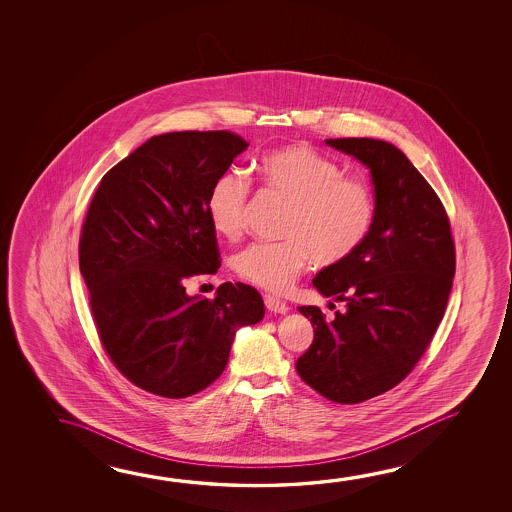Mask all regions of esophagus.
<instances>
[{
  "instance_id": "esophagus-1",
  "label": "esophagus",
  "mask_w": 512,
  "mask_h": 512,
  "mask_svg": "<svg viewBox=\"0 0 512 512\" xmlns=\"http://www.w3.org/2000/svg\"><path fill=\"white\" fill-rule=\"evenodd\" d=\"M264 303H266V309L275 312V314H285V312L289 310V305H287L284 300L275 298V296H271V294H264Z\"/></svg>"
}]
</instances>
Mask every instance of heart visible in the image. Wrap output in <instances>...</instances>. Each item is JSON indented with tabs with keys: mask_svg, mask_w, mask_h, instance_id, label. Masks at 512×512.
Wrapping results in <instances>:
<instances>
[{
	"mask_svg": "<svg viewBox=\"0 0 512 512\" xmlns=\"http://www.w3.org/2000/svg\"><path fill=\"white\" fill-rule=\"evenodd\" d=\"M264 185L280 194L291 209L284 241L253 243L237 253L235 273L250 284L284 293L316 260L336 268L352 259L377 218V193L362 176L343 175V166L305 143L269 151L257 162ZM250 180L227 171L210 185L207 216L219 235L237 239L246 227Z\"/></svg>",
	"mask_w": 512,
	"mask_h": 512,
	"instance_id": "1",
	"label": "heart"
}]
</instances>
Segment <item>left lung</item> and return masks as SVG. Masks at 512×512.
<instances>
[{"instance_id":"obj_1","label":"left lung","mask_w":512,"mask_h":512,"mask_svg":"<svg viewBox=\"0 0 512 512\" xmlns=\"http://www.w3.org/2000/svg\"><path fill=\"white\" fill-rule=\"evenodd\" d=\"M327 143L371 169L377 218L352 259L312 280L344 310L327 319L319 307H298L314 339L296 371L332 402L361 403L398 386L427 350L452 289L455 244L443 202L396 146L368 137Z\"/></svg>"}]
</instances>
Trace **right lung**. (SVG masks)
Here are the masks:
<instances>
[{
	"mask_svg": "<svg viewBox=\"0 0 512 512\" xmlns=\"http://www.w3.org/2000/svg\"><path fill=\"white\" fill-rule=\"evenodd\" d=\"M248 144L228 130L151 137L105 173L85 214L78 259L94 327L119 373L148 393H200L227 368L235 330L264 316L250 285L185 293L221 266L207 196Z\"/></svg>",
	"mask_w": 512,
	"mask_h": 512,
	"instance_id": "add662e5",
	"label": "right lung"
}]
</instances>
